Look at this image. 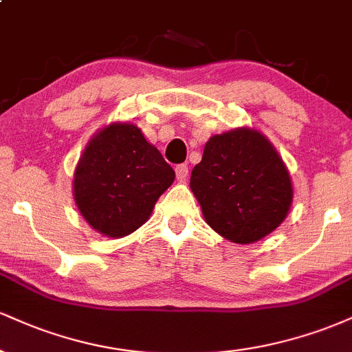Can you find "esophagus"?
I'll return each instance as SVG.
<instances>
[{
    "instance_id": "esophagus-1",
    "label": "esophagus",
    "mask_w": 352,
    "mask_h": 352,
    "mask_svg": "<svg viewBox=\"0 0 352 352\" xmlns=\"http://www.w3.org/2000/svg\"><path fill=\"white\" fill-rule=\"evenodd\" d=\"M175 173H177V179H179V182H184L188 177V165L187 164L177 165Z\"/></svg>"
}]
</instances>
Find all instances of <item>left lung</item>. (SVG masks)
<instances>
[{
  "mask_svg": "<svg viewBox=\"0 0 352 352\" xmlns=\"http://www.w3.org/2000/svg\"><path fill=\"white\" fill-rule=\"evenodd\" d=\"M205 221L238 245L261 240L283 223L293 184L276 148L260 131L236 127L212 135L190 177Z\"/></svg>",
  "mask_w": 352,
  "mask_h": 352,
  "instance_id": "1",
  "label": "left lung"
}]
</instances>
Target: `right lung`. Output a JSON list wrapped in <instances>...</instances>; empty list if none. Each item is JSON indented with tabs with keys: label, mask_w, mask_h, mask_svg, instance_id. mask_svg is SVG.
<instances>
[{
	"label": "right lung",
	"mask_w": 352,
	"mask_h": 352,
	"mask_svg": "<svg viewBox=\"0 0 352 352\" xmlns=\"http://www.w3.org/2000/svg\"><path fill=\"white\" fill-rule=\"evenodd\" d=\"M175 172L132 122L99 129L80 155L72 180L79 213L96 232L122 238L140 228Z\"/></svg>",
	"instance_id": "add662e5"
}]
</instances>
